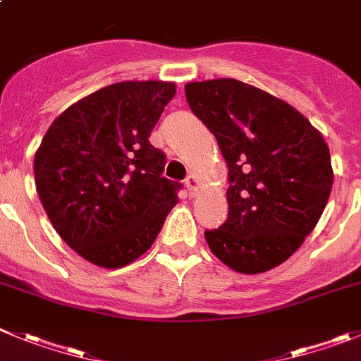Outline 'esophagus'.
<instances>
[{
	"mask_svg": "<svg viewBox=\"0 0 361 361\" xmlns=\"http://www.w3.org/2000/svg\"><path fill=\"white\" fill-rule=\"evenodd\" d=\"M186 188H188V191H190L191 197H195V195H197V191H198V178H197V175H193V173L188 175Z\"/></svg>",
	"mask_w": 361,
	"mask_h": 361,
	"instance_id": "1",
	"label": "esophagus"
}]
</instances>
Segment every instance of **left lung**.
<instances>
[{
	"mask_svg": "<svg viewBox=\"0 0 361 361\" xmlns=\"http://www.w3.org/2000/svg\"><path fill=\"white\" fill-rule=\"evenodd\" d=\"M186 100L229 168V216L204 233L207 245L236 272H267L322 216L333 188L329 148L297 109L245 82H190Z\"/></svg>",
	"mask_w": 361,
	"mask_h": 361,
	"instance_id": "8db88e82",
	"label": "left lung"
}]
</instances>
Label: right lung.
<instances>
[{"label": "right lung", "mask_w": 361, "mask_h": 361, "mask_svg": "<svg viewBox=\"0 0 361 361\" xmlns=\"http://www.w3.org/2000/svg\"><path fill=\"white\" fill-rule=\"evenodd\" d=\"M173 82H118L66 109L35 152V188L62 240L102 269L143 256L163 229L177 190L152 128Z\"/></svg>", "instance_id": "obj_1"}]
</instances>
